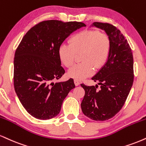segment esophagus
<instances>
[{
	"mask_svg": "<svg viewBox=\"0 0 146 146\" xmlns=\"http://www.w3.org/2000/svg\"><path fill=\"white\" fill-rule=\"evenodd\" d=\"M74 82H75V86H79L80 84V82H79L78 80H74Z\"/></svg>",
	"mask_w": 146,
	"mask_h": 146,
	"instance_id": "34e87169",
	"label": "esophagus"
}]
</instances>
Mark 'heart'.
<instances>
[{
    "instance_id": "b5f03b06",
    "label": "heart",
    "mask_w": 146,
    "mask_h": 146,
    "mask_svg": "<svg viewBox=\"0 0 146 146\" xmlns=\"http://www.w3.org/2000/svg\"><path fill=\"white\" fill-rule=\"evenodd\" d=\"M70 44L62 43L58 49L60 60L66 67L74 64L76 54L82 53L80 64L73 66L68 72L70 78L82 80L101 68L107 62L111 50V40L107 35L94 30H85L73 35Z\"/></svg>"
}]
</instances>
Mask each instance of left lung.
Here are the masks:
<instances>
[{"label":"left lung","instance_id":"obj_1","mask_svg":"<svg viewBox=\"0 0 146 146\" xmlns=\"http://www.w3.org/2000/svg\"><path fill=\"white\" fill-rule=\"evenodd\" d=\"M92 27L104 31L110 37V57L92 80L99 82L100 89L82 84L85 95L81 103L82 112L89 118L105 121L113 117L122 109L133 86V57L129 44L120 30L108 23L94 22Z\"/></svg>","mask_w":146,"mask_h":146}]
</instances>
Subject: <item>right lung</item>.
I'll return each mask as SVG.
<instances>
[{
  "instance_id": "right-lung-1",
  "label": "right lung",
  "mask_w": 146,
  "mask_h": 146,
  "mask_svg": "<svg viewBox=\"0 0 146 146\" xmlns=\"http://www.w3.org/2000/svg\"><path fill=\"white\" fill-rule=\"evenodd\" d=\"M82 22L47 20L26 33L14 57V88L25 110L39 120L53 118L60 113L62 102L75 87L72 78L54 83L65 73L61 66L58 49Z\"/></svg>"
}]
</instances>
